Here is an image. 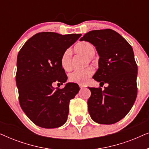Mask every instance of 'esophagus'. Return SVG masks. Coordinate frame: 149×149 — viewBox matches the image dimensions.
<instances>
[{"mask_svg": "<svg viewBox=\"0 0 149 149\" xmlns=\"http://www.w3.org/2000/svg\"><path fill=\"white\" fill-rule=\"evenodd\" d=\"M79 87H80V88H81V89L84 88V87H85V85H84V84H82V83H80V84H79Z\"/></svg>", "mask_w": 149, "mask_h": 149, "instance_id": "1", "label": "esophagus"}]
</instances>
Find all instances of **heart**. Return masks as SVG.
Segmentation results:
<instances>
[{"label":"heart","instance_id":"1","mask_svg":"<svg viewBox=\"0 0 149 149\" xmlns=\"http://www.w3.org/2000/svg\"><path fill=\"white\" fill-rule=\"evenodd\" d=\"M75 52L79 54H83L88 57L89 60H91V58L95 55V49L94 46L90 42L83 41L79 42L74 47ZM60 64L64 70L68 71L72 68V57L71 52L69 49H67L63 53L60 58ZM93 73V70L91 67L83 69H76L69 74L68 79L70 81L73 83H84L90 77Z\"/></svg>","mask_w":149,"mask_h":149}]
</instances>
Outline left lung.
<instances>
[{
	"label": "left lung",
	"mask_w": 149,
	"mask_h": 149,
	"mask_svg": "<svg viewBox=\"0 0 149 149\" xmlns=\"http://www.w3.org/2000/svg\"><path fill=\"white\" fill-rule=\"evenodd\" d=\"M80 40L95 47L100 58L99 68L93 79L101 87H89L91 96L87 101L92 120L100 124H113L127 115L137 96L138 66L133 49L119 33L111 29L92 30Z\"/></svg>",
	"instance_id": "obj_1"
}]
</instances>
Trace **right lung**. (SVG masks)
Wrapping results in <instances>:
<instances>
[{
  "label": "right lung",
  "mask_w": 149,
  "mask_h": 149,
  "mask_svg": "<svg viewBox=\"0 0 149 149\" xmlns=\"http://www.w3.org/2000/svg\"><path fill=\"white\" fill-rule=\"evenodd\" d=\"M81 36L39 32L29 38L18 53L15 78L20 107L40 127H59L67 121L69 102L80 88L74 83H66L62 89H55L52 84L66 81L61 56Z\"/></svg>",
  "instance_id": "1"
}]
</instances>
